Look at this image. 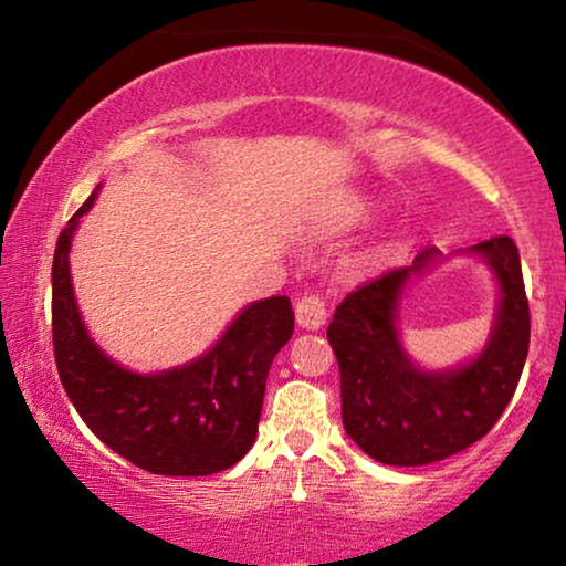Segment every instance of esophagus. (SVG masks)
Masks as SVG:
<instances>
[{
    "label": "esophagus",
    "mask_w": 566,
    "mask_h": 566,
    "mask_svg": "<svg viewBox=\"0 0 566 566\" xmlns=\"http://www.w3.org/2000/svg\"><path fill=\"white\" fill-rule=\"evenodd\" d=\"M296 322L304 329H319L327 322V306H324L319 293H304L296 301Z\"/></svg>",
    "instance_id": "34e87169"
}]
</instances>
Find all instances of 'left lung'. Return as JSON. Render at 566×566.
<instances>
[{"instance_id": "obj_1", "label": "left lung", "mask_w": 566, "mask_h": 566, "mask_svg": "<svg viewBox=\"0 0 566 566\" xmlns=\"http://www.w3.org/2000/svg\"><path fill=\"white\" fill-rule=\"evenodd\" d=\"M500 283L494 329L476 360L428 374L399 345L397 306L407 281L438 258L436 247L409 268L363 283L335 308L327 329L337 355L343 422L370 459L424 467L463 451L494 428L521 381L531 343V312L521 254L510 237L476 244Z\"/></svg>"}]
</instances>
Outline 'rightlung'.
I'll use <instances>...</instances> for the list:
<instances>
[{
  "instance_id": "obj_1",
  "label": "right lung",
  "mask_w": 566,
  "mask_h": 566,
  "mask_svg": "<svg viewBox=\"0 0 566 566\" xmlns=\"http://www.w3.org/2000/svg\"><path fill=\"white\" fill-rule=\"evenodd\" d=\"M84 200L53 252V355L59 378L87 428L138 469L208 476L234 467L258 438L268 370L293 335L289 296L254 301L206 355L165 374L138 376L107 358L76 308L69 250Z\"/></svg>"
}]
</instances>
